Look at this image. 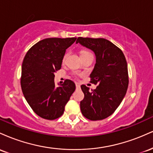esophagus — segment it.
Listing matches in <instances>:
<instances>
[{
  "mask_svg": "<svg viewBox=\"0 0 153 153\" xmlns=\"http://www.w3.org/2000/svg\"><path fill=\"white\" fill-rule=\"evenodd\" d=\"M75 86H76V88H80V84L78 82H75Z\"/></svg>",
  "mask_w": 153,
  "mask_h": 153,
  "instance_id": "34e87169",
  "label": "esophagus"
}]
</instances>
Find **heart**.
I'll return each mask as SVG.
<instances>
[{
	"label": "heart",
	"instance_id": "1",
	"mask_svg": "<svg viewBox=\"0 0 153 153\" xmlns=\"http://www.w3.org/2000/svg\"><path fill=\"white\" fill-rule=\"evenodd\" d=\"M89 54H91L90 52H88V51L82 50V51H81V52H80V57H81V58H82V57H85V56L89 55ZM66 57H67V54H65L64 57H63L62 62H65V60Z\"/></svg>",
	"mask_w": 153,
	"mask_h": 153
}]
</instances>
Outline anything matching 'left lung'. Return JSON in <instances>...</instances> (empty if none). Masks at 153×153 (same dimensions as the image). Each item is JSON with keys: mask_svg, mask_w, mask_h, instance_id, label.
<instances>
[{"mask_svg": "<svg viewBox=\"0 0 153 153\" xmlns=\"http://www.w3.org/2000/svg\"><path fill=\"white\" fill-rule=\"evenodd\" d=\"M92 50L96 64L90 77L95 90L82 85L80 110L85 118L101 120L111 115L125 96L129 84L127 63L122 51L103 38L78 37L76 44Z\"/></svg>", "mask_w": 153, "mask_h": 153, "instance_id": "8db88e82", "label": "left lung"}]
</instances>
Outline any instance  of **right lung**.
<instances>
[{"instance_id":"obj_1","label":"right lung","mask_w":153,"mask_h":153,"mask_svg":"<svg viewBox=\"0 0 153 153\" xmlns=\"http://www.w3.org/2000/svg\"><path fill=\"white\" fill-rule=\"evenodd\" d=\"M76 37L47 38L35 44L23 60L21 85L29 106L42 118L53 120L62 115L75 90L71 80L56 86L54 73L61 68L65 51Z\"/></svg>"}]
</instances>
